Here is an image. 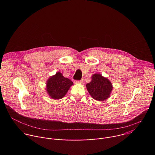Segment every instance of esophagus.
<instances>
[{
  "instance_id": "obj_1",
  "label": "esophagus",
  "mask_w": 155,
  "mask_h": 155,
  "mask_svg": "<svg viewBox=\"0 0 155 155\" xmlns=\"http://www.w3.org/2000/svg\"><path fill=\"white\" fill-rule=\"evenodd\" d=\"M83 82V80H75V81H74V83H75V84H82Z\"/></svg>"
}]
</instances>
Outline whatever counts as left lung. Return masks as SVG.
<instances>
[{"label":"left lung","mask_w":155,"mask_h":155,"mask_svg":"<svg viewBox=\"0 0 155 155\" xmlns=\"http://www.w3.org/2000/svg\"><path fill=\"white\" fill-rule=\"evenodd\" d=\"M91 79V82L86 85L91 96L99 101H104L108 99L113 89L112 83L99 74L93 75Z\"/></svg>","instance_id":"obj_1"}]
</instances>
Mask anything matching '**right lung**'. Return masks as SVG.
Listing matches in <instances>:
<instances>
[{"mask_svg": "<svg viewBox=\"0 0 155 155\" xmlns=\"http://www.w3.org/2000/svg\"><path fill=\"white\" fill-rule=\"evenodd\" d=\"M73 84L74 83L71 80L64 77L61 72H58L55 75L48 78L46 89L51 98L60 99L65 96Z\"/></svg>", "mask_w": 155, "mask_h": 155, "instance_id": "right-lung-1", "label": "right lung"}]
</instances>
